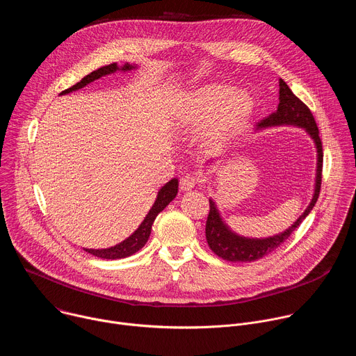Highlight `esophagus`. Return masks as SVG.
Returning <instances> with one entry per match:
<instances>
[{"label":"esophagus","mask_w":356,"mask_h":356,"mask_svg":"<svg viewBox=\"0 0 356 356\" xmlns=\"http://www.w3.org/2000/svg\"><path fill=\"white\" fill-rule=\"evenodd\" d=\"M197 183H198V179H197L195 176H193V175H186V176H183V177L180 179V188H181L183 191H188V190L194 188Z\"/></svg>","instance_id":"1"}]
</instances>
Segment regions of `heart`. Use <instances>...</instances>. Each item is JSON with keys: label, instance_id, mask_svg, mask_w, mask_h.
<instances>
[{"label": "heart", "instance_id": "b5f03b06", "mask_svg": "<svg viewBox=\"0 0 356 356\" xmlns=\"http://www.w3.org/2000/svg\"><path fill=\"white\" fill-rule=\"evenodd\" d=\"M232 91L231 86L221 83L194 90L176 115L177 127L193 129L206 122L204 136L210 143L235 136L250 117L253 101L245 91Z\"/></svg>", "mask_w": 356, "mask_h": 356}]
</instances>
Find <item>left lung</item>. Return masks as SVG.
Here are the masks:
<instances>
[{"instance_id":"8db88e82","label":"left lung","mask_w":356,"mask_h":356,"mask_svg":"<svg viewBox=\"0 0 356 356\" xmlns=\"http://www.w3.org/2000/svg\"><path fill=\"white\" fill-rule=\"evenodd\" d=\"M277 125H293V127L304 128L314 140L317 147V175H316L314 195L306 211L297 218V221L291 227H289L284 232L279 235H273L262 239L245 238L232 232L229 227L222 221L216 202L210 198V213L206 222V238L210 249L216 253V255H218L225 261L253 262L264 258L265 255H268V253L275 250L277 246H280L291 235V232L302 222V220L310 214V211L313 210V207L316 206V202L318 200L320 188H321V177H323V143L318 135V127L316 124V120L310 108L293 94V91L282 79L279 80V106L276 113L270 114L269 117L258 122L257 128L262 129V128L277 127Z\"/></svg>"}]
</instances>
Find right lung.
<instances>
[{
	"label": "right lung",
	"instance_id": "add662e5",
	"mask_svg": "<svg viewBox=\"0 0 356 356\" xmlns=\"http://www.w3.org/2000/svg\"><path fill=\"white\" fill-rule=\"evenodd\" d=\"M135 67H136V66H132V65H128V63H125L122 67H118L117 63H111V65L103 66V67H99V69L91 72V73L87 74L86 77H83L79 83H76V84L72 86L70 88L62 91L60 95L69 94V92L76 91V90H79V88H83V87H86L88 83H91V81H94V80H97V79H99V77H103V76L115 73L117 70L128 72V70H132V69H135ZM177 188H179V181H177V179H172L170 181H168V183L159 190L155 204L152 206V209L149 210V213L146 214L145 220H143L142 224L138 227V229H136L131 236H128L125 241H122L121 243H118V245H115V246H111V248H107V249H84V250L88 252V253H91V255H94V257H97V258H101V259H122V258H127V257L134 255L135 252H138L140 248H143L145 243L147 242L149 235H150V231H152V225H154L155 218L158 217V214H159L161 211L165 210V207L176 197Z\"/></svg>",
	"mask_w": 356,
	"mask_h": 356
}]
</instances>
